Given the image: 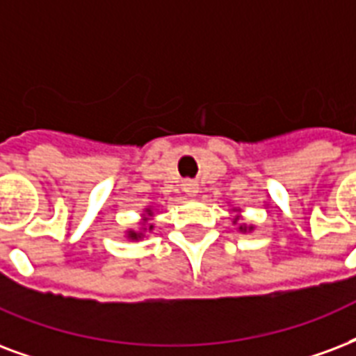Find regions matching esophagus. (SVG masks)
Wrapping results in <instances>:
<instances>
[{
  "mask_svg": "<svg viewBox=\"0 0 356 356\" xmlns=\"http://www.w3.org/2000/svg\"><path fill=\"white\" fill-rule=\"evenodd\" d=\"M183 188H184V192L188 194V196H196V194H197V183H196V181H192V179L184 181Z\"/></svg>",
  "mask_w": 356,
  "mask_h": 356,
  "instance_id": "esophagus-1",
  "label": "esophagus"
}]
</instances>
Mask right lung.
Wrapping results in <instances>:
<instances>
[{
  "instance_id": "right-lung-1",
  "label": "right lung",
  "mask_w": 356,
  "mask_h": 356,
  "mask_svg": "<svg viewBox=\"0 0 356 356\" xmlns=\"http://www.w3.org/2000/svg\"><path fill=\"white\" fill-rule=\"evenodd\" d=\"M132 237H136V233H132Z\"/></svg>"
}]
</instances>
